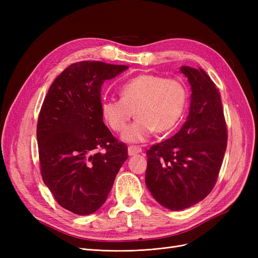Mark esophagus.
Masks as SVG:
<instances>
[{
	"label": "esophagus",
	"instance_id": "34e87169",
	"mask_svg": "<svg viewBox=\"0 0 258 258\" xmlns=\"http://www.w3.org/2000/svg\"><path fill=\"white\" fill-rule=\"evenodd\" d=\"M142 152V148L139 146H129L128 147V155L129 156H135L137 154H140Z\"/></svg>",
	"mask_w": 258,
	"mask_h": 258
}]
</instances>
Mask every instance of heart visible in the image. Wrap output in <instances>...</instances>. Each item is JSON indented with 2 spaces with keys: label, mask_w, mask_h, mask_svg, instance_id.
Listing matches in <instances>:
<instances>
[{
  "label": "heart",
  "mask_w": 258,
  "mask_h": 258,
  "mask_svg": "<svg viewBox=\"0 0 258 258\" xmlns=\"http://www.w3.org/2000/svg\"><path fill=\"white\" fill-rule=\"evenodd\" d=\"M119 95L120 99L103 101L101 114L108 127L120 132L136 111L138 118L121 136L130 143L146 141L154 130L158 134L172 130L187 104V91L181 82L154 74L131 79L121 86Z\"/></svg>",
  "instance_id": "heart-1"
}]
</instances>
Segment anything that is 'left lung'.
I'll use <instances>...</instances> for the list:
<instances>
[{"label":"left lung","instance_id":"obj_1","mask_svg":"<svg viewBox=\"0 0 258 258\" xmlns=\"http://www.w3.org/2000/svg\"><path fill=\"white\" fill-rule=\"evenodd\" d=\"M190 85V106L177 134L146 152L145 183L154 199L172 211L205 199L215 185L227 146L220 92L204 70L179 68Z\"/></svg>","mask_w":258,"mask_h":258}]
</instances>
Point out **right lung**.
Segmentation results:
<instances>
[{
  "label": "right lung",
  "mask_w": 258,
  "mask_h": 258,
  "mask_svg": "<svg viewBox=\"0 0 258 258\" xmlns=\"http://www.w3.org/2000/svg\"><path fill=\"white\" fill-rule=\"evenodd\" d=\"M127 66L101 61L67 68L46 95L36 138L41 173L58 204L79 215L99 210L128 158V148L112 136L101 114V86ZM102 148L103 152H98Z\"/></svg>",
  "instance_id": "obj_1"
}]
</instances>
